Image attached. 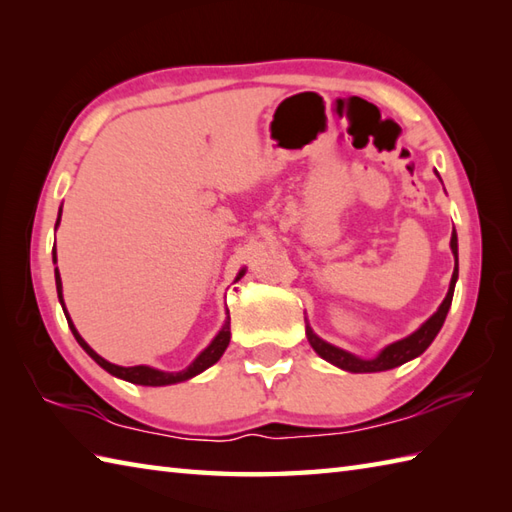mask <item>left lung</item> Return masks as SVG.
<instances>
[{
	"label": "left lung",
	"instance_id": "left-lung-1",
	"mask_svg": "<svg viewBox=\"0 0 512 512\" xmlns=\"http://www.w3.org/2000/svg\"><path fill=\"white\" fill-rule=\"evenodd\" d=\"M451 250L455 255V270H453V277H451V286H449V292L447 297H444V301L440 303L438 312L433 314V317H429L427 321H424L420 328L405 336V339H400L396 343L387 345L383 352H380L376 358H358L350 352L341 350V347H334L330 343H325L323 339H319L317 334L312 332L310 325H306V334H308V341L310 345L314 347V352H317L321 358H325V361L345 369V372H354V374H367V372H387V369H394L402 363L411 361V358L420 356L427 347L433 343V339H436L444 319H447V312L451 308V301H453V290H455V281H458V235H455V231L451 233Z\"/></svg>",
	"mask_w": 512,
	"mask_h": 512
}]
</instances>
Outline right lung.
I'll return each instance as SVG.
<instances>
[{"label":"right lung","mask_w":512,"mask_h":512,"mask_svg":"<svg viewBox=\"0 0 512 512\" xmlns=\"http://www.w3.org/2000/svg\"><path fill=\"white\" fill-rule=\"evenodd\" d=\"M61 222V211H59V217H57V226ZM52 262L57 264V248H52ZM239 277H244V270H239ZM235 279V281H237ZM54 281H57V295H59V301L63 306V288H61V275H59V268H54ZM63 312H65V319H68V325L70 330L74 334L76 343H79L85 352H88L96 363H99L105 372H110L112 376L116 378H123L127 380V383H134V385H147V387H162V385H173V383H182V380H189L193 376H198L200 372H204V369H209L211 365H215L217 361H220V356L224 354V350L228 347V341H231V317H226L222 330L217 332L215 339L211 341V345L206 347L204 352H200V356L195 358V361L187 367L182 369V372H162V369H154V367H147V365H134V367H121V365H114L110 361H105L103 356L96 354L92 347L83 341V336L76 332L74 323L70 319L68 310H65L63 306Z\"/></svg>","instance_id":"add662e5"}]
</instances>
